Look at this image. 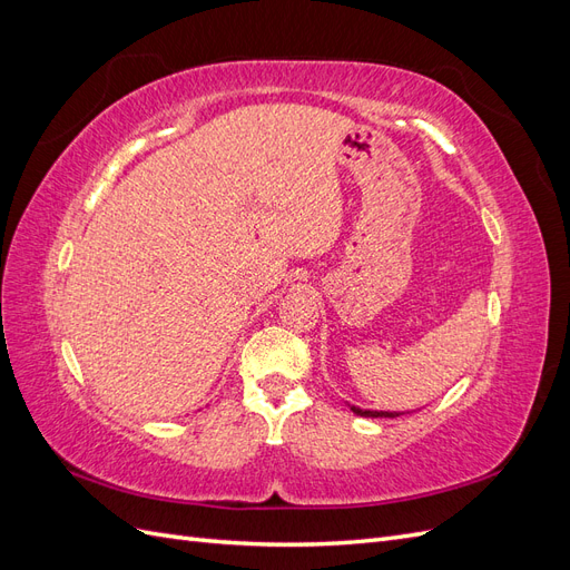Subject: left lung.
I'll return each mask as SVG.
<instances>
[{
  "mask_svg": "<svg viewBox=\"0 0 570 570\" xmlns=\"http://www.w3.org/2000/svg\"><path fill=\"white\" fill-rule=\"evenodd\" d=\"M352 411L358 413V416H368V419H394V416H400V413H390V411H361V409H354V406H352Z\"/></svg>",
  "mask_w": 570,
  "mask_h": 570,
  "instance_id": "left-lung-1",
  "label": "left lung"
}]
</instances>
